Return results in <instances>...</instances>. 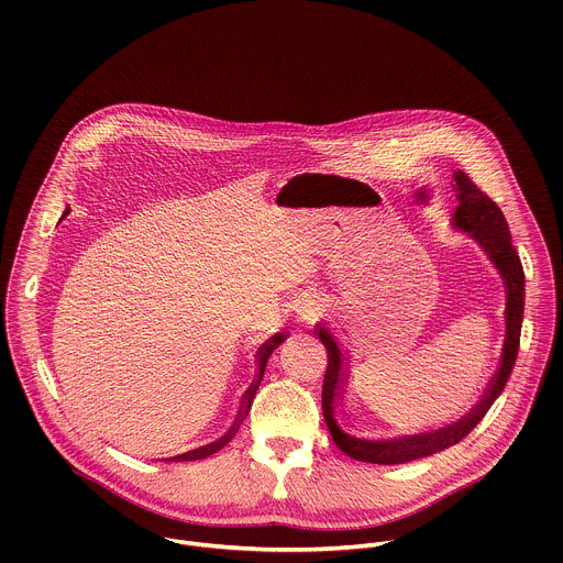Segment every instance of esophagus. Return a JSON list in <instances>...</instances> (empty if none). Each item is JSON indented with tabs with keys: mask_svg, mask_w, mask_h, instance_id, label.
Wrapping results in <instances>:
<instances>
[{
	"mask_svg": "<svg viewBox=\"0 0 563 563\" xmlns=\"http://www.w3.org/2000/svg\"><path fill=\"white\" fill-rule=\"evenodd\" d=\"M296 311H298V318L302 320V323H313V320L323 316V305H320L318 298H305Z\"/></svg>",
	"mask_w": 563,
	"mask_h": 563,
	"instance_id": "esophagus-1",
	"label": "esophagus"
}]
</instances>
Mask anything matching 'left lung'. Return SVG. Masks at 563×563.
Segmentation results:
<instances>
[{
	"label": "left lung",
	"mask_w": 563,
	"mask_h": 563,
	"mask_svg": "<svg viewBox=\"0 0 563 563\" xmlns=\"http://www.w3.org/2000/svg\"><path fill=\"white\" fill-rule=\"evenodd\" d=\"M454 191L459 207L454 211L452 224L456 229L467 231L470 238H474L478 247L486 252V256L493 261V265L499 269L504 285H506V343L501 352V365L497 374L493 376L484 398L478 400L476 408L465 415L463 419L454 421L452 426H445L441 430L432 432H419V434H406L396 439H367L352 434L343 421H341V385L345 378V356L336 343V339L323 328L318 325L313 334H318L320 343L328 350V372L323 380V417L330 428V434L334 443L352 459L363 463H378V465H396L408 463L415 459H423L430 454H437L461 439H465L476 423L486 417L490 406L504 391L515 361L519 352V336H521V323H523V296H526V276L521 261L512 247V235L508 231V222L497 207L493 198H488L481 191L463 172L454 174Z\"/></svg>",
	"instance_id": "1"
}]
</instances>
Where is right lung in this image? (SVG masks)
I'll return each instance as SVG.
<instances>
[{
	"instance_id": "obj_1",
	"label": "right lung",
	"mask_w": 563,
	"mask_h": 563,
	"mask_svg": "<svg viewBox=\"0 0 563 563\" xmlns=\"http://www.w3.org/2000/svg\"><path fill=\"white\" fill-rule=\"evenodd\" d=\"M68 211L70 209H66L64 211V216H68ZM62 216V218H64ZM285 336L287 334H274L267 343H263V347L258 350V374H256V380L252 383V387L245 391V398H243V408H240V415H238V421H235V426L222 437V439H218V441H213V443H209V445H202V448H196V450H189V452H185V454H178V456H172V459H165V461H198V459H205V456H209V454H213V452H218L220 448H224L231 439H233V434H235V430H238V426H240V421H243L247 415H250V408H252V404H254V396H256V389H258V385H261V380H263V374H265V367H267V358L272 356V352L285 341Z\"/></svg>"
}]
</instances>
